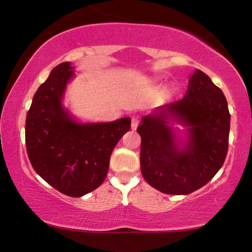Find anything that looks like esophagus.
<instances>
[{
    "mask_svg": "<svg viewBox=\"0 0 252 252\" xmlns=\"http://www.w3.org/2000/svg\"><path fill=\"white\" fill-rule=\"evenodd\" d=\"M138 123H140V120L138 117H132L131 118V129L135 130L138 126Z\"/></svg>",
    "mask_w": 252,
    "mask_h": 252,
    "instance_id": "esophagus-1",
    "label": "esophagus"
}]
</instances>
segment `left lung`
Here are the masks:
<instances>
[{"instance_id": "1", "label": "left lung", "mask_w": 252, "mask_h": 252, "mask_svg": "<svg viewBox=\"0 0 252 252\" xmlns=\"http://www.w3.org/2000/svg\"><path fill=\"white\" fill-rule=\"evenodd\" d=\"M173 122L188 128L184 143L170 126ZM137 132L144 180L166 194H189L212 180L226 158L230 134L226 98L207 74L196 70L185 97L144 116Z\"/></svg>"}]
</instances>
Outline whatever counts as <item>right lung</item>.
<instances>
[{"label": "right lung", "mask_w": 252, "mask_h": 252, "mask_svg": "<svg viewBox=\"0 0 252 252\" xmlns=\"http://www.w3.org/2000/svg\"><path fill=\"white\" fill-rule=\"evenodd\" d=\"M70 63H62L40 85L26 118V147L33 168L52 187L68 196H83L99 187L110 156L130 130V118L108 123H78L63 108Z\"/></svg>", "instance_id": "obj_1"}]
</instances>
